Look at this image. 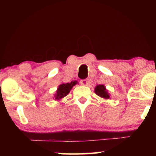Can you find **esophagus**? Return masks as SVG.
<instances>
[{
    "label": "esophagus",
    "mask_w": 156,
    "mask_h": 156,
    "mask_svg": "<svg viewBox=\"0 0 156 156\" xmlns=\"http://www.w3.org/2000/svg\"><path fill=\"white\" fill-rule=\"evenodd\" d=\"M80 83H81L82 84H83V85L87 86V84H88V80H87V79H83V80H80Z\"/></svg>",
    "instance_id": "obj_1"
}]
</instances>
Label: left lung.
<instances>
[{
	"label": "left lung",
	"mask_w": 156,
	"mask_h": 156,
	"mask_svg": "<svg viewBox=\"0 0 156 156\" xmlns=\"http://www.w3.org/2000/svg\"><path fill=\"white\" fill-rule=\"evenodd\" d=\"M95 93L98 96L103 98H109V95L108 94L107 91L105 89V87L102 85V84H100V85H97L96 87V88H95Z\"/></svg>",
	"instance_id": "obj_1"
}]
</instances>
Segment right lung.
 <instances>
[{
  "mask_svg": "<svg viewBox=\"0 0 156 156\" xmlns=\"http://www.w3.org/2000/svg\"><path fill=\"white\" fill-rule=\"evenodd\" d=\"M76 83H77V81H72L70 83H68L66 84H61L60 85H59L58 88V90L56 91L57 94L56 95V96H55L56 99L59 100L65 97L69 93V91L73 87V86H74Z\"/></svg>",
  "mask_w": 156,
  "mask_h": 156,
  "instance_id": "1",
  "label": "right lung"
}]
</instances>
